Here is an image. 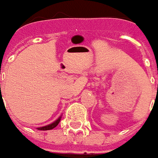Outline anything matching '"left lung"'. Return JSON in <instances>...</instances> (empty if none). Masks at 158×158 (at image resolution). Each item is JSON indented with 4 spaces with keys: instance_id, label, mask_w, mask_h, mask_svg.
Here are the masks:
<instances>
[{
    "instance_id": "obj_1",
    "label": "left lung",
    "mask_w": 158,
    "mask_h": 158,
    "mask_svg": "<svg viewBox=\"0 0 158 158\" xmlns=\"http://www.w3.org/2000/svg\"><path fill=\"white\" fill-rule=\"evenodd\" d=\"M157 91H158V90H157Z\"/></svg>"
}]
</instances>
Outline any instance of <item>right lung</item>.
<instances>
[{"mask_svg":"<svg viewBox=\"0 0 158 158\" xmlns=\"http://www.w3.org/2000/svg\"><path fill=\"white\" fill-rule=\"evenodd\" d=\"M59 122H60V118H58L57 121H55V122H54L53 123H52V124H50V125H47V126H44V127L38 128V129H39V130H50V129H52V128H54L55 127H57V124L59 123Z\"/></svg>","mask_w":158,"mask_h":158,"instance_id":"add662e5","label":"right lung"}]
</instances>
